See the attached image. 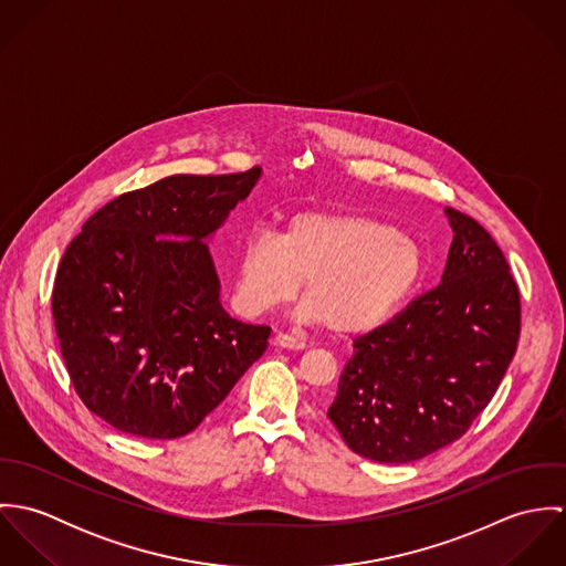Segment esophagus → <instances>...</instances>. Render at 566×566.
<instances>
[{
    "label": "esophagus",
    "instance_id": "1",
    "mask_svg": "<svg viewBox=\"0 0 566 566\" xmlns=\"http://www.w3.org/2000/svg\"><path fill=\"white\" fill-rule=\"evenodd\" d=\"M274 346H281V348H290V350H303L307 344L303 339H296L294 335H287V333H276L274 335Z\"/></svg>",
    "mask_w": 566,
    "mask_h": 566
}]
</instances>
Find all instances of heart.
Returning <instances> with one entry per match:
<instances>
[{
    "mask_svg": "<svg viewBox=\"0 0 566 566\" xmlns=\"http://www.w3.org/2000/svg\"><path fill=\"white\" fill-rule=\"evenodd\" d=\"M424 254L395 224L361 216L312 211L294 216L279 238L252 233L238 254L235 303L259 316L287 303L305 281L301 321L337 335L386 323L413 294Z\"/></svg>",
    "mask_w": 566,
    "mask_h": 566,
    "instance_id": "heart-1",
    "label": "heart"
}]
</instances>
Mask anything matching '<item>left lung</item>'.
Listing matches in <instances>:
<instances>
[{
    "instance_id": "obj_1",
    "label": "left lung",
    "mask_w": 566,
    "mask_h": 566,
    "mask_svg": "<svg viewBox=\"0 0 566 566\" xmlns=\"http://www.w3.org/2000/svg\"><path fill=\"white\" fill-rule=\"evenodd\" d=\"M442 283L353 342L326 416L361 458L407 464L462 438L494 397L521 333V296L501 248L467 213Z\"/></svg>"
}]
</instances>
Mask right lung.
Returning a JSON list of instances; mask_svg holds the SVG:
<instances>
[{
  "label": "right lung",
  "instance_id": "add662e5",
  "mask_svg": "<svg viewBox=\"0 0 566 566\" xmlns=\"http://www.w3.org/2000/svg\"><path fill=\"white\" fill-rule=\"evenodd\" d=\"M259 176H167L106 202L67 245L52 290L61 355L117 431L187 436L265 353L270 326L224 312L205 243Z\"/></svg>",
  "mask_w": 566,
  "mask_h": 566
}]
</instances>
